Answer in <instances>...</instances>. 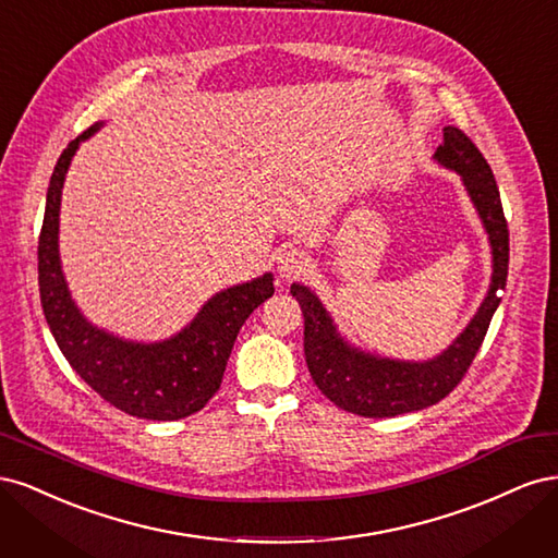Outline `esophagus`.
Masks as SVG:
<instances>
[{
    "label": "esophagus",
    "instance_id": "obj_1",
    "mask_svg": "<svg viewBox=\"0 0 558 558\" xmlns=\"http://www.w3.org/2000/svg\"><path fill=\"white\" fill-rule=\"evenodd\" d=\"M307 265H310L307 253L302 251V248H295V246L283 248V251L279 253V258H277L279 275H281V279H286V281H291V279L300 277V275L307 269Z\"/></svg>",
    "mask_w": 558,
    "mask_h": 558
}]
</instances>
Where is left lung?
<instances>
[{
	"label": "left lung",
	"instance_id": "8db88e82",
	"mask_svg": "<svg viewBox=\"0 0 558 558\" xmlns=\"http://www.w3.org/2000/svg\"><path fill=\"white\" fill-rule=\"evenodd\" d=\"M435 158L463 177L494 251L492 289L470 326L445 353L426 363H402L351 349L337 335L332 318L318 298L305 286H291L305 316V356L314 384L337 408L359 416H398L430 408L447 398L475 361L500 302V291L508 283L510 230L492 167L459 128H445V144L435 150Z\"/></svg>",
	"mask_w": 558,
	"mask_h": 558
}]
</instances>
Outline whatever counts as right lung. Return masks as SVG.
<instances>
[{
    "instance_id": "right-lung-1",
    "label": "right lung",
    "mask_w": 558,
    "mask_h": 558,
    "mask_svg": "<svg viewBox=\"0 0 558 558\" xmlns=\"http://www.w3.org/2000/svg\"><path fill=\"white\" fill-rule=\"evenodd\" d=\"M97 128L99 123L90 125L70 142L48 183L37 248L44 316L64 359L99 398L130 416L177 421L199 412L221 388L240 328L275 293L272 275L214 295L193 324L167 342L134 344L93 328L66 291L58 256V216L66 167Z\"/></svg>"
}]
</instances>
